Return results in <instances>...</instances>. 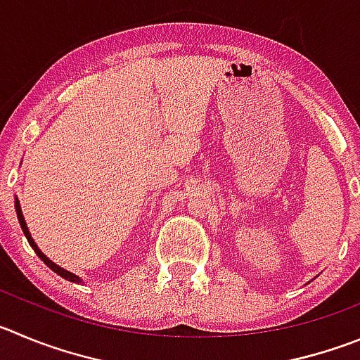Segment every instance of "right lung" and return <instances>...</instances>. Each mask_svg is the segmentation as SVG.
<instances>
[{
  "label": "right lung",
  "instance_id": "add662e5",
  "mask_svg": "<svg viewBox=\"0 0 360 360\" xmlns=\"http://www.w3.org/2000/svg\"><path fill=\"white\" fill-rule=\"evenodd\" d=\"M15 213H18V218H19V224H21V229H22V233H25L26 240H28V243L32 245V248H33V250H35V254H37V256H39L40 259L44 261V263L48 264V266L51 268V270L55 271V274H58L60 277H63V278H65V281H70V282H82V278H79L78 275H74V274H70V271H67V270H63V268H60L58 264H56V263H53V261L49 259V257H46V256H44V254H42V250H40V248L37 247V243H35V241H33V238H32V233H30V231H28V226H26L25 217H22V211H21V206H19V200H18V197H15Z\"/></svg>",
  "mask_w": 360,
  "mask_h": 360
}]
</instances>
